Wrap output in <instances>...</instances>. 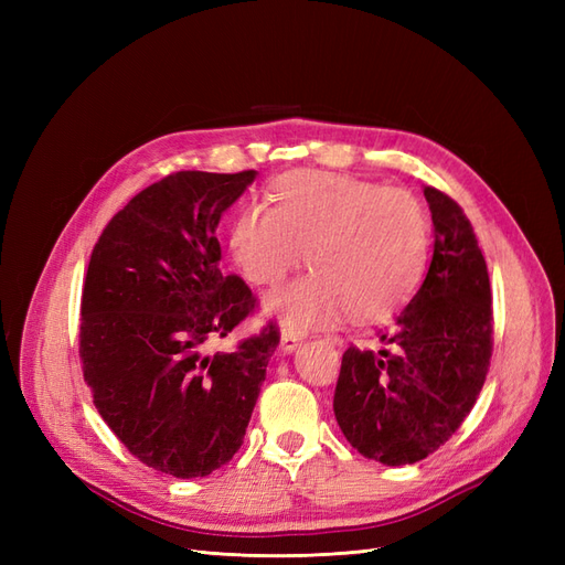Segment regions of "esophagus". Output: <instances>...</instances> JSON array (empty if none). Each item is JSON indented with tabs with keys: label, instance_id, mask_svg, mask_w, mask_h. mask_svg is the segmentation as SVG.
I'll use <instances>...</instances> for the list:
<instances>
[{
	"label": "esophagus",
	"instance_id": "obj_1",
	"mask_svg": "<svg viewBox=\"0 0 565 565\" xmlns=\"http://www.w3.org/2000/svg\"><path fill=\"white\" fill-rule=\"evenodd\" d=\"M299 347H301V334L282 330V334H280V351L282 353H295Z\"/></svg>",
	"mask_w": 565,
	"mask_h": 565
}]
</instances>
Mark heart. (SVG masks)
I'll use <instances>...</instances> for the list:
<instances>
[{"label":"heart","instance_id":"obj_1","mask_svg":"<svg viewBox=\"0 0 565 565\" xmlns=\"http://www.w3.org/2000/svg\"><path fill=\"white\" fill-rule=\"evenodd\" d=\"M309 249L313 273L266 299L289 330L386 318L413 297L426 259V216L415 195L374 181L295 172L273 207L249 202L231 226V254L252 285H278Z\"/></svg>","mask_w":565,"mask_h":565}]
</instances>
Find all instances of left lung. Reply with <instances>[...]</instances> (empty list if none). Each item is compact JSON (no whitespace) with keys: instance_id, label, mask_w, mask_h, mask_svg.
Masks as SVG:
<instances>
[{"instance_id":"obj_1","label":"left lung","mask_w":565,"mask_h":565,"mask_svg":"<svg viewBox=\"0 0 565 565\" xmlns=\"http://www.w3.org/2000/svg\"><path fill=\"white\" fill-rule=\"evenodd\" d=\"M434 221V254L417 295L382 351L341 358L334 417L367 459L415 465L438 450L483 388L492 355V295L483 252L459 204L424 185Z\"/></svg>"}]
</instances>
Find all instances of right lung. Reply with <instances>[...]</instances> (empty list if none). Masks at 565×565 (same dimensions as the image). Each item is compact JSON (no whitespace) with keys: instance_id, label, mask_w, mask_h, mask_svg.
<instances>
[{"instance_id":"add662e5","label":"right lung","mask_w":565,"mask_h":565,"mask_svg":"<svg viewBox=\"0 0 565 565\" xmlns=\"http://www.w3.org/2000/svg\"><path fill=\"white\" fill-rule=\"evenodd\" d=\"M256 172H177L119 210L92 252L79 358L94 405L143 465L210 476L241 450L280 334L207 353L254 309L221 270L216 226Z\"/></svg>"}]
</instances>
